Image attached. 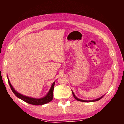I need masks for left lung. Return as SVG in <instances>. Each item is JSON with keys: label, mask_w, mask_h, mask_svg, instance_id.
<instances>
[{"label": "left lung", "mask_w": 124, "mask_h": 124, "mask_svg": "<svg viewBox=\"0 0 124 124\" xmlns=\"http://www.w3.org/2000/svg\"><path fill=\"white\" fill-rule=\"evenodd\" d=\"M72 95H73V97H74V98L75 99H76V100H78V101H81V102H95V101H98V100H99L101 99L102 98V97L104 96V95H103V96H102L100 97V98H98L96 99H94V100H83V99H81L78 98V97H77L76 96H75L74 93H73V92L72 91Z\"/></svg>", "instance_id": "obj_1"}]
</instances>
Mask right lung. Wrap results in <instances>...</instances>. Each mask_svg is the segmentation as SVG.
Masks as SVG:
<instances>
[{
  "label": "right lung",
  "instance_id": "right-lung-1",
  "mask_svg": "<svg viewBox=\"0 0 124 124\" xmlns=\"http://www.w3.org/2000/svg\"><path fill=\"white\" fill-rule=\"evenodd\" d=\"M7 78H8V82L9 85L11 87V90L14 93V94L16 95L18 98L21 99V100H23L25 102H27L29 104H32V105H36V106H39V105H43L46 104L48 102H50L53 99V91L54 88V85L55 82H54L53 84H52L51 87L49 90V91L47 93V94L43 97L40 98H32V97H30L23 95L21 94V93L17 92L14 89L13 87V86L11 85L10 80L9 79L8 76H7Z\"/></svg>",
  "mask_w": 124,
  "mask_h": 124
}]
</instances>
